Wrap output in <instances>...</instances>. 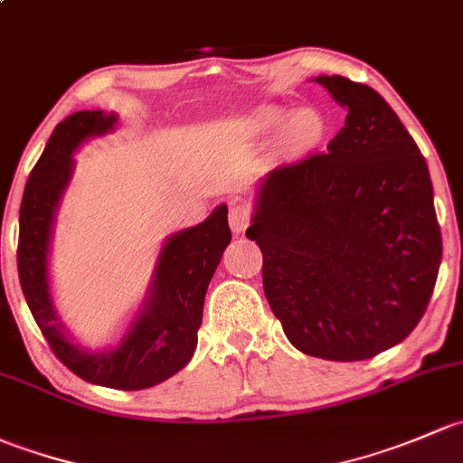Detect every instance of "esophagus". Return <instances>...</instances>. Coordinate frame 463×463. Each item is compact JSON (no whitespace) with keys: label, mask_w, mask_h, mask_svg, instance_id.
<instances>
[{"label":"esophagus","mask_w":463,"mask_h":463,"mask_svg":"<svg viewBox=\"0 0 463 463\" xmlns=\"http://www.w3.org/2000/svg\"><path fill=\"white\" fill-rule=\"evenodd\" d=\"M227 218H230V227L233 233H242L250 227V221H251V212L247 204L242 203H230V213H227Z\"/></svg>","instance_id":"obj_1"}]
</instances>
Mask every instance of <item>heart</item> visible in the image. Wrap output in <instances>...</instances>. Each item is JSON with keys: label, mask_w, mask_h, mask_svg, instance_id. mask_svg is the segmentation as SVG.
Masks as SVG:
<instances>
[{"label": "heart", "mask_w": 463, "mask_h": 463, "mask_svg": "<svg viewBox=\"0 0 463 463\" xmlns=\"http://www.w3.org/2000/svg\"><path fill=\"white\" fill-rule=\"evenodd\" d=\"M256 127L265 128L269 133H288L289 140L297 142L298 146L309 145L317 140L323 131L321 118L314 111H298L292 113L280 107L260 109L254 118Z\"/></svg>", "instance_id": "heart-1"}]
</instances>
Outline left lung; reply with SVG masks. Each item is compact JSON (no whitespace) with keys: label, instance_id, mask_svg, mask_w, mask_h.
I'll return each instance as SVG.
<instances>
[{"label":"left lung","instance_id":"1","mask_svg":"<svg viewBox=\"0 0 463 463\" xmlns=\"http://www.w3.org/2000/svg\"><path fill=\"white\" fill-rule=\"evenodd\" d=\"M347 111L326 154L269 171L247 238L263 289L297 350L364 361L417 327L435 289L441 232L428 165L390 104L318 75Z\"/></svg>","mask_w":463,"mask_h":463}]
</instances>
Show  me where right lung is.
I'll return each mask as SVG.
<instances>
[{
    "label": "right lung",
    "instance_id": "add662e5",
    "mask_svg": "<svg viewBox=\"0 0 463 463\" xmlns=\"http://www.w3.org/2000/svg\"><path fill=\"white\" fill-rule=\"evenodd\" d=\"M118 116L78 111L51 133L44 154L28 175L19 207L17 271L24 298L57 359L95 385L142 390L158 385L184 368L198 343L203 305L232 232L227 207L207 221L171 233L162 247L142 309L122 341L111 350L90 352L78 345L57 321L49 288V247L55 212L73 175V154L89 137L113 131Z\"/></svg>",
    "mask_w": 463,
    "mask_h": 463
}]
</instances>
